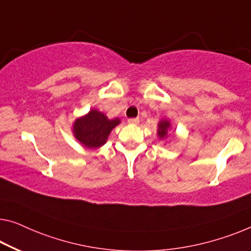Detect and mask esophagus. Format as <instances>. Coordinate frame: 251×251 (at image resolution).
Returning a JSON list of instances; mask_svg holds the SVG:
<instances>
[{"instance_id": "34e87169", "label": "esophagus", "mask_w": 251, "mask_h": 251, "mask_svg": "<svg viewBox=\"0 0 251 251\" xmlns=\"http://www.w3.org/2000/svg\"><path fill=\"white\" fill-rule=\"evenodd\" d=\"M127 122H128V124H130V125H137L138 123H140V119H138V118H129Z\"/></svg>"}]
</instances>
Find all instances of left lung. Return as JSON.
Masks as SVG:
<instances>
[{"label": "left lung", "mask_w": 251, "mask_h": 251, "mask_svg": "<svg viewBox=\"0 0 251 251\" xmlns=\"http://www.w3.org/2000/svg\"><path fill=\"white\" fill-rule=\"evenodd\" d=\"M170 122L167 121V119H162V121L159 122L158 124V136L160 140H163V138L168 137V130L170 129Z\"/></svg>", "instance_id": "obj_1"}]
</instances>
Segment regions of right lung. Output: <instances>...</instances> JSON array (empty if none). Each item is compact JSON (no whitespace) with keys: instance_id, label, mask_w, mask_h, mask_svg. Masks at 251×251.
Returning a JSON list of instances; mask_svg holds the SVG:
<instances>
[{"instance_id":"add662e5","label":"right lung","mask_w":251,"mask_h":251,"mask_svg":"<svg viewBox=\"0 0 251 251\" xmlns=\"http://www.w3.org/2000/svg\"><path fill=\"white\" fill-rule=\"evenodd\" d=\"M118 124H121L118 118L108 119L101 111L92 109L74 122L73 134L83 147L97 149L106 143L110 132Z\"/></svg>"}]
</instances>
